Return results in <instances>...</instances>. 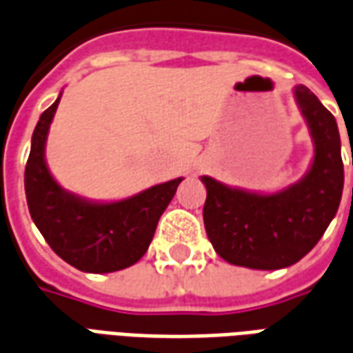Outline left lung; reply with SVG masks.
<instances>
[{"label": "left lung", "instance_id": "1", "mask_svg": "<svg viewBox=\"0 0 353 353\" xmlns=\"http://www.w3.org/2000/svg\"><path fill=\"white\" fill-rule=\"evenodd\" d=\"M293 96L314 143L310 168L296 183L255 192L202 176L206 234L230 265L255 270L295 265L318 244L341 204L344 166L336 121L310 88L296 85Z\"/></svg>", "mask_w": 353, "mask_h": 353}]
</instances>
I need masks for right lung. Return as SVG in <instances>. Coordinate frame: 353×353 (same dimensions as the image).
Wrapping results in <instances>:
<instances>
[{"label":"right lung","mask_w":353,"mask_h":353,"mask_svg":"<svg viewBox=\"0 0 353 353\" xmlns=\"http://www.w3.org/2000/svg\"><path fill=\"white\" fill-rule=\"evenodd\" d=\"M60 96L43 111L32 136L24 172L30 215L52 252L65 263L92 274L123 270L145 255L157 223L183 177L115 202H96L65 191L45 161L47 136Z\"/></svg>","instance_id":"obj_1"}]
</instances>
